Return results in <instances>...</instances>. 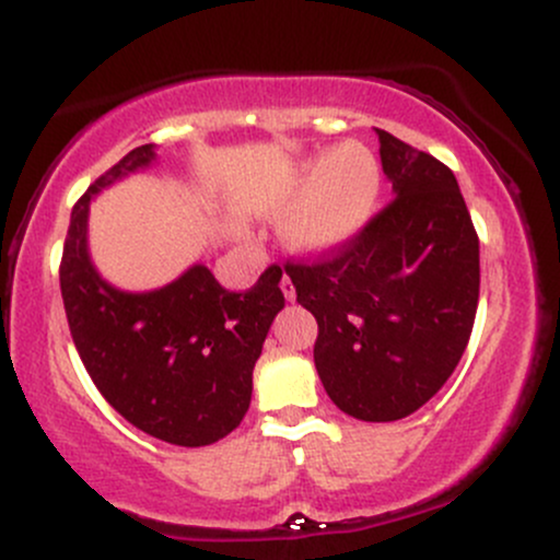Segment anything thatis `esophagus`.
Masks as SVG:
<instances>
[{
	"label": "esophagus",
	"instance_id": "1",
	"mask_svg": "<svg viewBox=\"0 0 560 560\" xmlns=\"http://www.w3.org/2000/svg\"><path fill=\"white\" fill-rule=\"evenodd\" d=\"M281 292H284V298L289 302H294V298H298V292H294V284H292V279H289V273L281 276Z\"/></svg>",
	"mask_w": 560,
	"mask_h": 560
}]
</instances>
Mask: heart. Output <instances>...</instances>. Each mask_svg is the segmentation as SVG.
<instances>
[{
	"label": "heart",
	"mask_w": 560,
	"mask_h": 560,
	"mask_svg": "<svg viewBox=\"0 0 560 560\" xmlns=\"http://www.w3.org/2000/svg\"><path fill=\"white\" fill-rule=\"evenodd\" d=\"M382 168L369 147L345 141L329 155L300 160L244 199V213L284 221V240L307 255H326L355 240L376 213Z\"/></svg>",
	"instance_id": "1"
}]
</instances>
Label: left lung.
Returning a JSON list of instances; mask_svg holds the SVG:
<instances>
[{
    "mask_svg": "<svg viewBox=\"0 0 560 560\" xmlns=\"http://www.w3.org/2000/svg\"><path fill=\"white\" fill-rule=\"evenodd\" d=\"M395 199L316 262H287L318 320L313 361L326 395L361 421L429 402L464 355L479 302V240L453 171L376 128Z\"/></svg>",
    "mask_w": 560,
    "mask_h": 560,
    "instance_id": "1",
    "label": "left lung"
}]
</instances>
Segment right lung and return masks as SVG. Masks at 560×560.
Instances as JSON below:
<instances>
[{"label": "right lung", "instance_id": "obj_1", "mask_svg": "<svg viewBox=\"0 0 560 560\" xmlns=\"http://www.w3.org/2000/svg\"><path fill=\"white\" fill-rule=\"evenodd\" d=\"M155 158V144L137 147L75 202L60 289L75 350L102 397L141 432L202 447L247 413L253 369L284 307L281 271L271 266L249 292L223 289L202 262L150 292L113 287L89 255V202Z\"/></svg>", "mask_w": 560, "mask_h": 560}]
</instances>
